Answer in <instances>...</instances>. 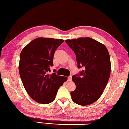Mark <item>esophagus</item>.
<instances>
[{
	"instance_id": "1",
	"label": "esophagus",
	"mask_w": 129,
	"mask_h": 129,
	"mask_svg": "<svg viewBox=\"0 0 129 129\" xmlns=\"http://www.w3.org/2000/svg\"><path fill=\"white\" fill-rule=\"evenodd\" d=\"M68 81H72V75H70V76L68 77Z\"/></svg>"
}]
</instances>
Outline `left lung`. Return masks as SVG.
Instances as JSON below:
<instances>
[{"instance_id": "left-lung-1", "label": "left lung", "mask_w": 129, "mask_h": 129, "mask_svg": "<svg viewBox=\"0 0 129 129\" xmlns=\"http://www.w3.org/2000/svg\"><path fill=\"white\" fill-rule=\"evenodd\" d=\"M66 43L76 56L77 67L84 68L72 76L76 89L71 92L74 102L86 106L100 98L108 83L111 60L105 45L90 38L66 40Z\"/></svg>"}]
</instances>
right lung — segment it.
Masks as SVG:
<instances>
[{
	"label": "right lung",
	"instance_id": "right-lung-1",
	"mask_svg": "<svg viewBox=\"0 0 129 129\" xmlns=\"http://www.w3.org/2000/svg\"><path fill=\"white\" fill-rule=\"evenodd\" d=\"M63 42L62 39L38 38L27 45L20 54L19 72L22 82L27 93L39 103L52 102L59 87L67 80V77L49 74L55 51Z\"/></svg>",
	"mask_w": 129,
	"mask_h": 129
}]
</instances>
